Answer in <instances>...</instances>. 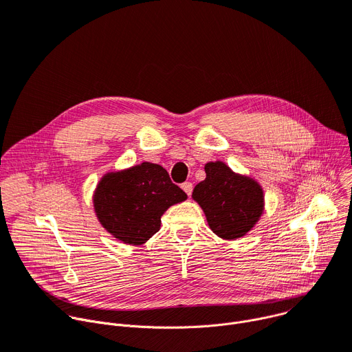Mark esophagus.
<instances>
[{
    "instance_id": "obj_1",
    "label": "esophagus",
    "mask_w": 352,
    "mask_h": 352,
    "mask_svg": "<svg viewBox=\"0 0 352 352\" xmlns=\"http://www.w3.org/2000/svg\"><path fill=\"white\" fill-rule=\"evenodd\" d=\"M182 188L184 190V192L187 194V196H191V192H192V183L186 182V183L182 184Z\"/></svg>"
}]
</instances>
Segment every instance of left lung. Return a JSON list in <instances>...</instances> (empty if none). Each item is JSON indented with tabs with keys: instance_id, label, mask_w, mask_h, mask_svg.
Returning a JSON list of instances; mask_svg holds the SVG:
<instances>
[{
	"instance_id": "1",
	"label": "left lung",
	"mask_w": 352,
	"mask_h": 352,
	"mask_svg": "<svg viewBox=\"0 0 352 352\" xmlns=\"http://www.w3.org/2000/svg\"><path fill=\"white\" fill-rule=\"evenodd\" d=\"M204 169L207 176L194 187L192 200L203 208L215 235L225 241L245 236L264 211L261 186L221 161L208 162Z\"/></svg>"
}]
</instances>
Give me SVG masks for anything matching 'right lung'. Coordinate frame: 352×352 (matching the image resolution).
I'll return each instance as SVG.
<instances>
[{
	"label": "right lung",
	"mask_w": 352,
	"mask_h": 352,
	"mask_svg": "<svg viewBox=\"0 0 352 352\" xmlns=\"http://www.w3.org/2000/svg\"><path fill=\"white\" fill-rule=\"evenodd\" d=\"M187 199L156 164L106 173L96 186L94 207L102 226L127 245H142L161 228L164 212Z\"/></svg>",
	"instance_id": "right-lung-1"
}]
</instances>
